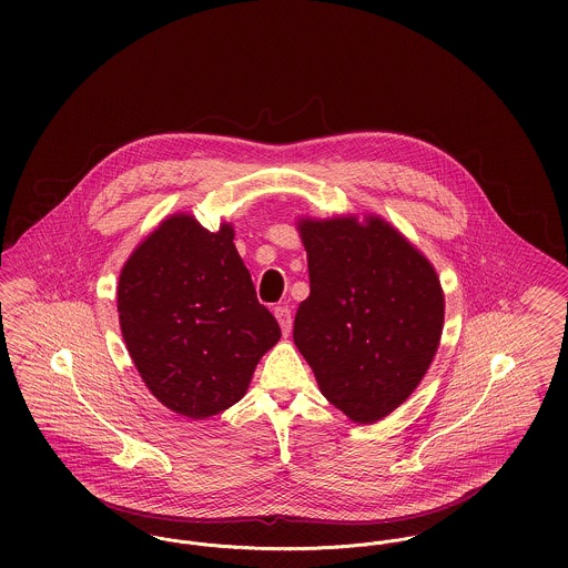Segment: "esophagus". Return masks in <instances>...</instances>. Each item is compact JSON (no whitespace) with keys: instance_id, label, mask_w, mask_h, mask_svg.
I'll return each instance as SVG.
<instances>
[{"instance_id":"34e87169","label":"esophagus","mask_w":568,"mask_h":568,"mask_svg":"<svg viewBox=\"0 0 568 568\" xmlns=\"http://www.w3.org/2000/svg\"><path fill=\"white\" fill-rule=\"evenodd\" d=\"M275 317H277V322H280L282 334H284V336H288V334H291V327H293L291 308H288V306H277V308H275Z\"/></svg>"}]
</instances>
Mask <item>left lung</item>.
Returning <instances> with one entry per match:
<instances>
[{"label": "left lung", "instance_id": "obj_1", "mask_svg": "<svg viewBox=\"0 0 568 568\" xmlns=\"http://www.w3.org/2000/svg\"><path fill=\"white\" fill-rule=\"evenodd\" d=\"M311 295L293 338L325 398L352 422L374 424L424 378L444 327L433 264L381 216L297 223Z\"/></svg>", "mask_w": 568, "mask_h": 568}]
</instances>
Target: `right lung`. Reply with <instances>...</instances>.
<instances>
[{
	"label": "right lung",
	"instance_id": "obj_1",
	"mask_svg": "<svg viewBox=\"0 0 568 568\" xmlns=\"http://www.w3.org/2000/svg\"><path fill=\"white\" fill-rule=\"evenodd\" d=\"M118 313L151 394L190 419L236 405L257 361L282 336L255 297L234 227L207 232L183 212L165 219L122 266Z\"/></svg>",
	"mask_w": 568,
	"mask_h": 568
}]
</instances>
